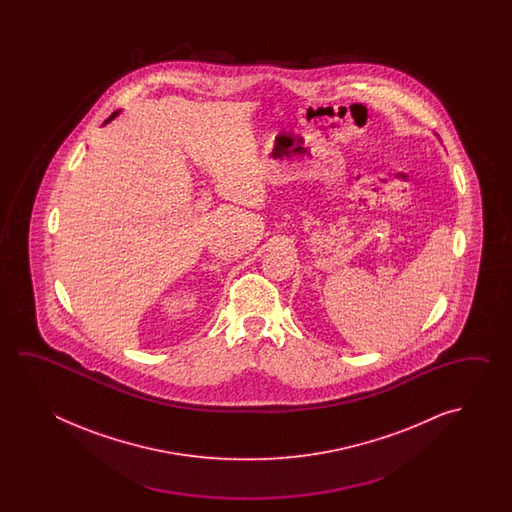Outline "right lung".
Instances as JSON below:
<instances>
[{"instance_id":"1","label":"right lung","mask_w":512,"mask_h":512,"mask_svg":"<svg viewBox=\"0 0 512 512\" xmlns=\"http://www.w3.org/2000/svg\"><path fill=\"white\" fill-rule=\"evenodd\" d=\"M117 113H119V111H115V113H111V115H109V119L106 120V122H109V120L113 119V117H115V115H117Z\"/></svg>"}]
</instances>
